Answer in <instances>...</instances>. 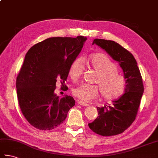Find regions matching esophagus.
<instances>
[{
    "label": "esophagus",
    "mask_w": 158,
    "mask_h": 158,
    "mask_svg": "<svg viewBox=\"0 0 158 158\" xmlns=\"http://www.w3.org/2000/svg\"><path fill=\"white\" fill-rule=\"evenodd\" d=\"M77 103H78L79 105L80 106H85V107H88L89 106V104L87 103H84V102H83L81 101H77Z\"/></svg>",
    "instance_id": "obj_1"
}]
</instances>
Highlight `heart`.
<instances>
[{
	"label": "heart",
	"instance_id": "heart-1",
	"mask_svg": "<svg viewBox=\"0 0 158 158\" xmlns=\"http://www.w3.org/2000/svg\"><path fill=\"white\" fill-rule=\"evenodd\" d=\"M89 63L97 71L94 82L97 85L83 83L75 88L73 94L79 100L88 102L97 98L99 87L101 96L107 100L118 97L125 88V79L118 71L116 65L110 57L103 53L94 54L89 57ZM84 71V65L81 58L74 60L69 70V75L73 81L79 79Z\"/></svg>",
	"mask_w": 158,
	"mask_h": 158
}]
</instances>
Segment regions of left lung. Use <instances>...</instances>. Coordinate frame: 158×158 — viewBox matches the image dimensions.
<instances>
[{
    "label": "left lung",
    "instance_id": "obj_1",
    "mask_svg": "<svg viewBox=\"0 0 158 158\" xmlns=\"http://www.w3.org/2000/svg\"><path fill=\"white\" fill-rule=\"evenodd\" d=\"M97 44L119 63L125 80V93L112 105L97 107L98 116L89 123L91 130L103 136H112L125 131L136 117L144 92L143 79L136 60L130 52L118 43L103 39H94Z\"/></svg>",
    "mask_w": 158,
    "mask_h": 158
}]
</instances>
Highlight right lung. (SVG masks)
<instances>
[{"label": "right lung", "instance_id": "1", "mask_svg": "<svg viewBox=\"0 0 158 158\" xmlns=\"http://www.w3.org/2000/svg\"><path fill=\"white\" fill-rule=\"evenodd\" d=\"M87 38L55 37L31 48L16 79L18 103L24 118L40 130H51L66 119L75 104L74 98L54 93L56 82L64 84L71 64L80 53Z\"/></svg>", "mask_w": 158, "mask_h": 158}]
</instances>
